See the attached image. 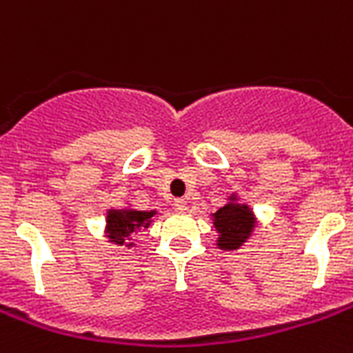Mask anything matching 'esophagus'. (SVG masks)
<instances>
[{"label":"esophagus","mask_w":353,"mask_h":353,"mask_svg":"<svg viewBox=\"0 0 353 353\" xmlns=\"http://www.w3.org/2000/svg\"><path fill=\"white\" fill-rule=\"evenodd\" d=\"M174 209H176V212H187L188 203L185 199H176V201H174Z\"/></svg>","instance_id":"34e87169"}]
</instances>
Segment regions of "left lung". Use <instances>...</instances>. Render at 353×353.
<instances>
[{"mask_svg": "<svg viewBox=\"0 0 353 353\" xmlns=\"http://www.w3.org/2000/svg\"><path fill=\"white\" fill-rule=\"evenodd\" d=\"M210 218L218 232L216 245L221 251H238L251 238L258 223L251 207L240 201L236 192H232L227 198V203L210 214Z\"/></svg>", "mask_w": 353, "mask_h": 353, "instance_id": "8db88e82", "label": "left lung"}]
</instances>
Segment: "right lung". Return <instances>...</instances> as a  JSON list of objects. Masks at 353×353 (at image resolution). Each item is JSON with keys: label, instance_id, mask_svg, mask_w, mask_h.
Instances as JSON below:
<instances>
[{"label": "right lung", "instance_id": "right-lung-1", "mask_svg": "<svg viewBox=\"0 0 353 353\" xmlns=\"http://www.w3.org/2000/svg\"><path fill=\"white\" fill-rule=\"evenodd\" d=\"M157 210H137L132 205L126 203L119 209L106 210V225H104V236L110 243L124 245L132 234L139 232L141 229H148L154 221ZM128 249L135 247L133 241H128Z\"/></svg>", "mask_w": 353, "mask_h": 353}]
</instances>
